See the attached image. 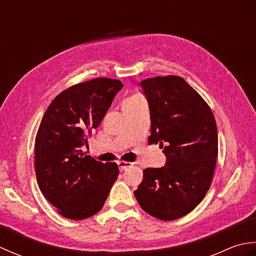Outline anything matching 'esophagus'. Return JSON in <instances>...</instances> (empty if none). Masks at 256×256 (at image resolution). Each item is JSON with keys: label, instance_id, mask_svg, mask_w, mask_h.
Wrapping results in <instances>:
<instances>
[{"label": "esophagus", "instance_id": "1", "mask_svg": "<svg viewBox=\"0 0 256 256\" xmlns=\"http://www.w3.org/2000/svg\"><path fill=\"white\" fill-rule=\"evenodd\" d=\"M118 165L120 170H126V168L131 167L133 165V162H126V160H120V162H118Z\"/></svg>", "mask_w": 256, "mask_h": 256}]
</instances>
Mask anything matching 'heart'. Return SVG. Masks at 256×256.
<instances>
[{"label":"heart","instance_id":"b5f03b06","mask_svg":"<svg viewBox=\"0 0 256 256\" xmlns=\"http://www.w3.org/2000/svg\"><path fill=\"white\" fill-rule=\"evenodd\" d=\"M138 98H140V96H138V94H133V96H131L126 98V99H125V101H131V100H134V99H138Z\"/></svg>","mask_w":256,"mask_h":256}]
</instances>
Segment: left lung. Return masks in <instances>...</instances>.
Here are the masks:
<instances>
[{
    "label": "left lung",
    "instance_id": "obj_1",
    "mask_svg": "<svg viewBox=\"0 0 256 256\" xmlns=\"http://www.w3.org/2000/svg\"><path fill=\"white\" fill-rule=\"evenodd\" d=\"M140 86L150 110L148 143L160 144L167 162L144 170L134 194L152 216L176 220L192 211L211 186L218 157L216 118L182 77L148 78Z\"/></svg>",
    "mask_w": 256,
    "mask_h": 256
}]
</instances>
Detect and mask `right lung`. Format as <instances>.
Masks as SVG:
<instances>
[{
    "label": "right lung",
    "instance_id": "add662e5",
    "mask_svg": "<svg viewBox=\"0 0 256 256\" xmlns=\"http://www.w3.org/2000/svg\"><path fill=\"white\" fill-rule=\"evenodd\" d=\"M122 82L96 78L60 92L48 106L35 138V172L42 194L67 219L99 212L118 175L116 162L86 155L92 130L104 118Z\"/></svg>",
    "mask_w": 256,
    "mask_h": 256
}]
</instances>
